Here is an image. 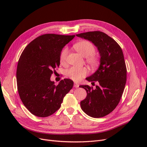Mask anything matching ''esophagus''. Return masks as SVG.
Masks as SVG:
<instances>
[{"label":"esophagus","instance_id":"1","mask_svg":"<svg viewBox=\"0 0 147 147\" xmlns=\"http://www.w3.org/2000/svg\"><path fill=\"white\" fill-rule=\"evenodd\" d=\"M79 86V83H76V82H74V87H75V88H78Z\"/></svg>","mask_w":147,"mask_h":147}]
</instances>
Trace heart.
Listing matches in <instances>:
<instances>
[{
	"instance_id": "obj_1",
	"label": "heart",
	"mask_w": 147,
	"mask_h": 147,
	"mask_svg": "<svg viewBox=\"0 0 147 147\" xmlns=\"http://www.w3.org/2000/svg\"><path fill=\"white\" fill-rule=\"evenodd\" d=\"M74 49L82 56L86 58V62L92 67L95 68L99 64V57L95 52V48L94 45L88 40H82L73 45ZM68 49L67 47L61 51L59 55V61L62 64H64L67 59ZM88 73L86 67H72L67 69L66 75L74 81H79Z\"/></svg>"
}]
</instances>
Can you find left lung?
I'll return each instance as SVG.
<instances>
[{
	"mask_svg": "<svg viewBox=\"0 0 147 147\" xmlns=\"http://www.w3.org/2000/svg\"><path fill=\"white\" fill-rule=\"evenodd\" d=\"M93 43L99 52L100 65L97 71L86 79L98 82L95 89L81 85L87 96L80 102L82 110L89 116L99 118L112 112L119 104L124 91L127 69L124 55L119 45L107 34L89 32L76 34Z\"/></svg>",
	"mask_w": 147,
	"mask_h": 147,
	"instance_id": "left-lung-1",
	"label": "left lung"
}]
</instances>
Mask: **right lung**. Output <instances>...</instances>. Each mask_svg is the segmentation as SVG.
<instances>
[{
	"label": "right lung",
	"instance_id": "1",
	"mask_svg": "<svg viewBox=\"0 0 147 147\" xmlns=\"http://www.w3.org/2000/svg\"><path fill=\"white\" fill-rule=\"evenodd\" d=\"M74 37L43 34L31 42L21 53L17 69L18 94L23 104L36 116L48 117L55 113L73 88L70 79L62 80L55 85L50 79L60 64L61 51Z\"/></svg>",
	"mask_w": 147,
	"mask_h": 147
}]
</instances>
